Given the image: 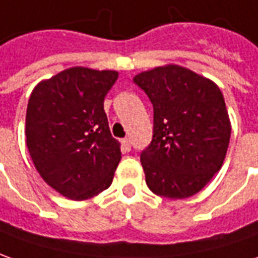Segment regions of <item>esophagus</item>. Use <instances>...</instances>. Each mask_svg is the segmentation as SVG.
Here are the masks:
<instances>
[{
  "label": "esophagus",
  "instance_id": "34e87169",
  "mask_svg": "<svg viewBox=\"0 0 258 258\" xmlns=\"http://www.w3.org/2000/svg\"><path fill=\"white\" fill-rule=\"evenodd\" d=\"M121 148L122 151L128 152L130 150H131V140L130 138H124V140H121Z\"/></svg>",
  "mask_w": 258,
  "mask_h": 258
}]
</instances>
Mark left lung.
<instances>
[{
	"label": "left lung",
	"instance_id": "left-lung-1",
	"mask_svg": "<svg viewBox=\"0 0 258 258\" xmlns=\"http://www.w3.org/2000/svg\"><path fill=\"white\" fill-rule=\"evenodd\" d=\"M154 107L151 144L141 152L145 182L155 195L185 199L222 168L230 120L220 89L178 64L134 78Z\"/></svg>",
	"mask_w": 258,
	"mask_h": 258
}]
</instances>
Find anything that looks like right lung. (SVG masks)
I'll use <instances>...</instances> for the list:
<instances>
[{
	"label": "right lung",
	"mask_w": 258,
	"mask_h": 258,
	"mask_svg": "<svg viewBox=\"0 0 258 258\" xmlns=\"http://www.w3.org/2000/svg\"><path fill=\"white\" fill-rule=\"evenodd\" d=\"M115 70L70 68L33 89L26 108V147L43 180L72 201L107 189L121 159L104 97Z\"/></svg>",
	"instance_id": "1"
}]
</instances>
